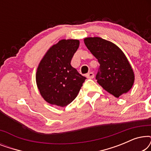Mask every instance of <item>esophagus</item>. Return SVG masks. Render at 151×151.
I'll return each mask as SVG.
<instances>
[{
  "label": "esophagus",
  "instance_id": "1",
  "mask_svg": "<svg viewBox=\"0 0 151 151\" xmlns=\"http://www.w3.org/2000/svg\"><path fill=\"white\" fill-rule=\"evenodd\" d=\"M86 76L87 78H89V79H93V78H94V73H92V72H90V73L86 74Z\"/></svg>",
  "mask_w": 151,
  "mask_h": 151
}]
</instances>
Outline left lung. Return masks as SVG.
Instances as JSON below:
<instances>
[{
  "label": "left lung",
  "mask_w": 151,
  "mask_h": 151,
  "mask_svg": "<svg viewBox=\"0 0 151 151\" xmlns=\"http://www.w3.org/2000/svg\"><path fill=\"white\" fill-rule=\"evenodd\" d=\"M84 42L100 65L96 76L98 83L115 98L129 92L133 85L135 74L123 51L100 37H88Z\"/></svg>",
  "instance_id": "left-lung-1"
}]
</instances>
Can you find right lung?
<instances>
[{
    "label": "right lung",
    "mask_w": 151,
    "mask_h": 151,
    "mask_svg": "<svg viewBox=\"0 0 151 151\" xmlns=\"http://www.w3.org/2000/svg\"><path fill=\"white\" fill-rule=\"evenodd\" d=\"M79 45L76 39L60 40L47 50L38 64L37 87L49 104L64 107L77 97L86 79L71 65Z\"/></svg>",
    "instance_id": "add662e5"
}]
</instances>
